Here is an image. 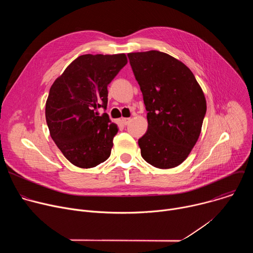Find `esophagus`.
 Returning a JSON list of instances; mask_svg holds the SVG:
<instances>
[{
  "instance_id": "1",
  "label": "esophagus",
  "mask_w": 253,
  "mask_h": 253,
  "mask_svg": "<svg viewBox=\"0 0 253 253\" xmlns=\"http://www.w3.org/2000/svg\"><path fill=\"white\" fill-rule=\"evenodd\" d=\"M131 121V118H122V122L124 125H127Z\"/></svg>"
}]
</instances>
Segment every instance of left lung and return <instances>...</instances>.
<instances>
[{
  "label": "left lung",
  "instance_id": "1",
  "mask_svg": "<svg viewBox=\"0 0 253 253\" xmlns=\"http://www.w3.org/2000/svg\"><path fill=\"white\" fill-rule=\"evenodd\" d=\"M147 111L148 130L138 140L143 159L174 168L190 154L201 133L206 99L191 70L155 50L129 53Z\"/></svg>",
  "mask_w": 253,
  "mask_h": 253
}]
</instances>
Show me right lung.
<instances>
[{"mask_svg": "<svg viewBox=\"0 0 253 253\" xmlns=\"http://www.w3.org/2000/svg\"><path fill=\"white\" fill-rule=\"evenodd\" d=\"M127 62L125 54L82 55L51 86L45 109L50 135L77 167H96L111 154L118 126L97 110L106 108L107 86Z\"/></svg>", "mask_w": 253, "mask_h": 253, "instance_id": "1", "label": "right lung"}]
</instances>
